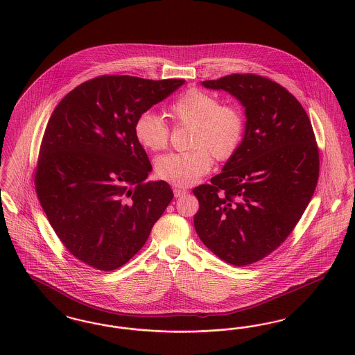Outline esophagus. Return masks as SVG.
I'll use <instances>...</instances> for the list:
<instances>
[{
  "instance_id": "34e87169",
  "label": "esophagus",
  "mask_w": 355,
  "mask_h": 355,
  "mask_svg": "<svg viewBox=\"0 0 355 355\" xmlns=\"http://www.w3.org/2000/svg\"><path fill=\"white\" fill-rule=\"evenodd\" d=\"M173 193H174V197H182V196H185L186 193H187V190L186 189H181V187H174L173 189Z\"/></svg>"
}]
</instances>
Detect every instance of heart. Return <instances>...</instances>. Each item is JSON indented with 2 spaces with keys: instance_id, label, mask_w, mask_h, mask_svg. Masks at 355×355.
<instances>
[{
  "instance_id": "b5f03b06",
  "label": "heart",
  "mask_w": 355,
  "mask_h": 355,
  "mask_svg": "<svg viewBox=\"0 0 355 355\" xmlns=\"http://www.w3.org/2000/svg\"><path fill=\"white\" fill-rule=\"evenodd\" d=\"M169 114L177 125L193 129L191 152L170 153L157 158L155 175L174 186L197 182L213 165V155L227 161L239 149L246 122L236 105H220L217 96L201 89H189L170 105ZM137 142L149 152L168 146L170 130L166 122L152 110L142 112L133 126Z\"/></svg>"
}]
</instances>
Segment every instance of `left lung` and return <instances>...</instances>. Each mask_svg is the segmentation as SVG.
I'll use <instances>...</instances> for the list:
<instances>
[{"label": "left lung", "instance_id": "1", "mask_svg": "<svg viewBox=\"0 0 355 355\" xmlns=\"http://www.w3.org/2000/svg\"><path fill=\"white\" fill-rule=\"evenodd\" d=\"M202 85L242 103L246 129L222 173L193 189L194 227L222 261L246 266L272 253L301 220L318 182V146L302 105L284 86L249 73Z\"/></svg>", "mask_w": 355, "mask_h": 355}]
</instances>
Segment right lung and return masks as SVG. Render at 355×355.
<instances>
[{"label":"right lung","mask_w":355,"mask_h":355,"mask_svg":"<svg viewBox=\"0 0 355 355\" xmlns=\"http://www.w3.org/2000/svg\"><path fill=\"white\" fill-rule=\"evenodd\" d=\"M185 80L101 76L68 93L42 137L34 185L53 230L71 255L116 270L148 241L173 190L148 182V154L135 121Z\"/></svg>","instance_id":"add662e5"}]
</instances>
